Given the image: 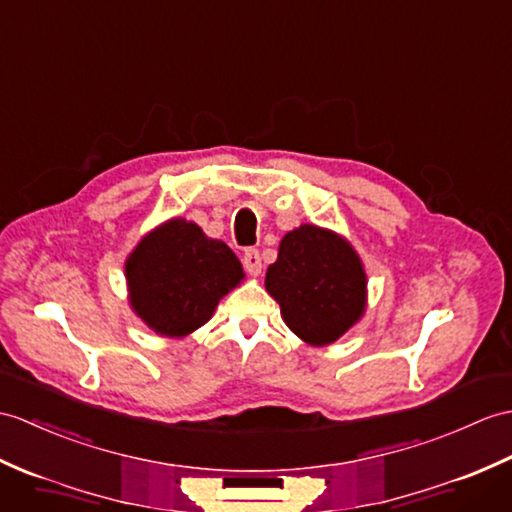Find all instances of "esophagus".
Here are the masks:
<instances>
[{"label": "esophagus", "mask_w": 512, "mask_h": 512, "mask_svg": "<svg viewBox=\"0 0 512 512\" xmlns=\"http://www.w3.org/2000/svg\"><path fill=\"white\" fill-rule=\"evenodd\" d=\"M242 264H244L248 275H253V277L261 275V257H259L257 248H248V251L242 257Z\"/></svg>", "instance_id": "1"}]
</instances>
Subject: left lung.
Segmentation results:
<instances>
[{
  "label": "left lung",
  "mask_w": 512,
  "mask_h": 512,
  "mask_svg": "<svg viewBox=\"0 0 512 512\" xmlns=\"http://www.w3.org/2000/svg\"><path fill=\"white\" fill-rule=\"evenodd\" d=\"M266 290L296 336L314 347L336 342L366 310V272L353 246L314 224L285 233L268 266Z\"/></svg>",
  "instance_id": "left-lung-1"
}]
</instances>
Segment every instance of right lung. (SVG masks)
Returning <instances> with one entry per match:
<instances>
[{
  "instance_id": "right-lung-1",
  "label": "right lung",
  "mask_w": 512,
  "mask_h": 512,
  "mask_svg": "<svg viewBox=\"0 0 512 512\" xmlns=\"http://www.w3.org/2000/svg\"><path fill=\"white\" fill-rule=\"evenodd\" d=\"M242 279L231 248L183 218L150 231L126 259L130 307L165 338H183L205 325Z\"/></svg>"
}]
</instances>
